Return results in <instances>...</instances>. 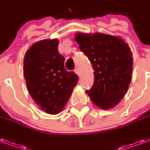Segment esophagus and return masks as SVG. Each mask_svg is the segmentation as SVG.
<instances>
[{"label": "esophagus", "instance_id": "34e87169", "mask_svg": "<svg viewBox=\"0 0 150 150\" xmlns=\"http://www.w3.org/2000/svg\"><path fill=\"white\" fill-rule=\"evenodd\" d=\"M75 72L76 73V74H77L78 76H80V75H81V73H80L79 70L78 68H75Z\"/></svg>", "mask_w": 150, "mask_h": 150}]
</instances>
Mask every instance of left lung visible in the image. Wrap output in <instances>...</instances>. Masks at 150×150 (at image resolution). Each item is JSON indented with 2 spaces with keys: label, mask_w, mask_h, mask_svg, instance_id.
I'll list each match as a JSON object with an SVG mask.
<instances>
[{
  "label": "left lung",
  "mask_w": 150,
  "mask_h": 150,
  "mask_svg": "<svg viewBox=\"0 0 150 150\" xmlns=\"http://www.w3.org/2000/svg\"><path fill=\"white\" fill-rule=\"evenodd\" d=\"M75 40L94 70L93 86L86 93L100 108L114 107L123 99L132 79L130 47L120 37L103 33H77Z\"/></svg>",
  "instance_id": "obj_1"
}]
</instances>
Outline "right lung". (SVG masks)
I'll return each mask as SVG.
<instances>
[{
  "label": "right lung",
  "instance_id": "add662e5",
  "mask_svg": "<svg viewBox=\"0 0 150 150\" xmlns=\"http://www.w3.org/2000/svg\"><path fill=\"white\" fill-rule=\"evenodd\" d=\"M57 39L36 42L24 57V77L30 96L46 113L57 114L63 110L79 77L64 68L58 52Z\"/></svg>",
  "mask_w": 150,
  "mask_h": 150
}]
</instances>
